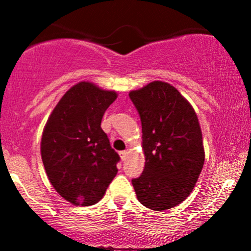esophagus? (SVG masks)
Wrapping results in <instances>:
<instances>
[{"label":"esophagus","instance_id":"34e87169","mask_svg":"<svg viewBox=\"0 0 251 251\" xmlns=\"http://www.w3.org/2000/svg\"><path fill=\"white\" fill-rule=\"evenodd\" d=\"M119 154H120V158H122L123 160H125L126 157H127V151H120Z\"/></svg>","mask_w":251,"mask_h":251}]
</instances>
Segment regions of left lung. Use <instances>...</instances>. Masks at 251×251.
I'll return each instance as SVG.
<instances>
[{
    "label": "left lung",
    "instance_id": "8db88e82",
    "mask_svg": "<svg viewBox=\"0 0 251 251\" xmlns=\"http://www.w3.org/2000/svg\"><path fill=\"white\" fill-rule=\"evenodd\" d=\"M142 120L145 168L132 179L138 201L163 211L185 201L204 165L201 129L197 114L177 88L152 81L129 92Z\"/></svg>",
    "mask_w": 251,
    "mask_h": 251
}]
</instances>
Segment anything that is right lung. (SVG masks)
I'll use <instances>...</instances> for the list:
<instances>
[{"mask_svg": "<svg viewBox=\"0 0 251 251\" xmlns=\"http://www.w3.org/2000/svg\"><path fill=\"white\" fill-rule=\"evenodd\" d=\"M114 91L81 81L54 107L41 138V157L56 192L74 205L89 206L105 195L116 177L120 157L101 128Z\"/></svg>", "mask_w": 251, "mask_h": 251, "instance_id": "add662e5", "label": "right lung"}]
</instances>
